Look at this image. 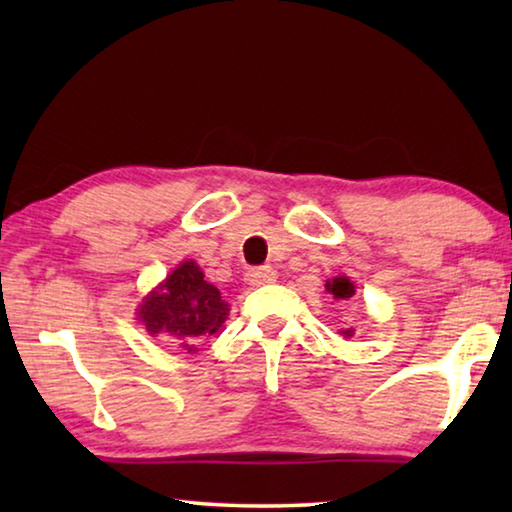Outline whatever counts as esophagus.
Returning <instances> with one entry per match:
<instances>
[{
  "label": "esophagus",
  "instance_id": "34e87169",
  "mask_svg": "<svg viewBox=\"0 0 512 512\" xmlns=\"http://www.w3.org/2000/svg\"><path fill=\"white\" fill-rule=\"evenodd\" d=\"M277 273L271 266H262V268H253V271L246 273V282L250 287H262V284H271L275 282Z\"/></svg>",
  "mask_w": 512,
  "mask_h": 512
}]
</instances>
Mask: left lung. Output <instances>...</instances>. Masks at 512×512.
Returning a JSON list of instances; mask_svg holds the SVG:
<instances>
[{"mask_svg":"<svg viewBox=\"0 0 512 512\" xmlns=\"http://www.w3.org/2000/svg\"><path fill=\"white\" fill-rule=\"evenodd\" d=\"M325 289H327L329 296H332L334 300H339V302H348L354 296V284L345 275L334 277V280H327ZM341 334L345 336V339H350V336H354V329L352 327L341 329Z\"/></svg>","mask_w":512,"mask_h":512,"instance_id":"left-lung-1","label":"left lung"}]
</instances>
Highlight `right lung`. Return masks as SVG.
<instances>
[{
	"instance_id": "add662e5",
	"label": "right lung",
	"mask_w": 512,
	"mask_h": 512,
	"mask_svg": "<svg viewBox=\"0 0 512 512\" xmlns=\"http://www.w3.org/2000/svg\"><path fill=\"white\" fill-rule=\"evenodd\" d=\"M230 305L196 262L187 259L153 289L137 309V318L151 336H169L178 348L196 352L198 343L219 332Z\"/></svg>"
}]
</instances>
